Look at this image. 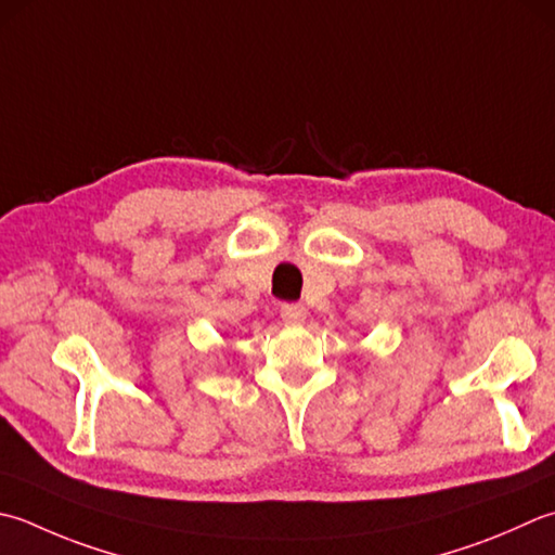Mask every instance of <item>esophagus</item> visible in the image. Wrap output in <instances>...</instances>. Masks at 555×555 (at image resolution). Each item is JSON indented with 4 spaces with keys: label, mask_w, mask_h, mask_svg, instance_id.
Masks as SVG:
<instances>
[{
    "label": "esophagus",
    "mask_w": 555,
    "mask_h": 555,
    "mask_svg": "<svg viewBox=\"0 0 555 555\" xmlns=\"http://www.w3.org/2000/svg\"><path fill=\"white\" fill-rule=\"evenodd\" d=\"M281 320L286 324H302L306 322V308L300 302H286V306H281Z\"/></svg>",
    "instance_id": "esophagus-1"
}]
</instances>
